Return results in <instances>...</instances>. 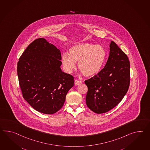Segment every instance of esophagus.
I'll return each instance as SVG.
<instances>
[{"mask_svg": "<svg viewBox=\"0 0 150 150\" xmlns=\"http://www.w3.org/2000/svg\"><path fill=\"white\" fill-rule=\"evenodd\" d=\"M81 83H82V82L80 81H78V80H75V86H78V85H79V84H81Z\"/></svg>", "mask_w": 150, "mask_h": 150, "instance_id": "1", "label": "esophagus"}]
</instances>
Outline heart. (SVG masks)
<instances>
[{"label":"heart","instance_id":"1","mask_svg":"<svg viewBox=\"0 0 150 150\" xmlns=\"http://www.w3.org/2000/svg\"><path fill=\"white\" fill-rule=\"evenodd\" d=\"M70 54L62 55L61 61L64 70L70 73L78 62L79 70L88 77L96 76L103 67L107 51L101 45L89 43H78L71 47Z\"/></svg>","mask_w":150,"mask_h":150}]
</instances>
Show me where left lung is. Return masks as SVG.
<instances>
[{
  "instance_id": "8db88e82",
  "label": "left lung",
  "mask_w": 150,
  "mask_h": 150,
  "mask_svg": "<svg viewBox=\"0 0 150 150\" xmlns=\"http://www.w3.org/2000/svg\"><path fill=\"white\" fill-rule=\"evenodd\" d=\"M130 64L127 55L111 41L107 63L99 73L85 81L86 104L96 113L107 112L123 98L130 85Z\"/></svg>"
}]
</instances>
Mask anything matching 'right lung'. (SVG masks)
I'll list each match as a JSON object with an SVG mask.
<instances>
[{
    "label": "right lung",
    "mask_w": 150,
    "mask_h": 150,
    "mask_svg": "<svg viewBox=\"0 0 150 150\" xmlns=\"http://www.w3.org/2000/svg\"><path fill=\"white\" fill-rule=\"evenodd\" d=\"M59 49L44 38L28 45L19 58L17 74L23 98L35 110L45 114L62 107L74 77L62 71Z\"/></svg>",
    "instance_id": "1"
}]
</instances>
